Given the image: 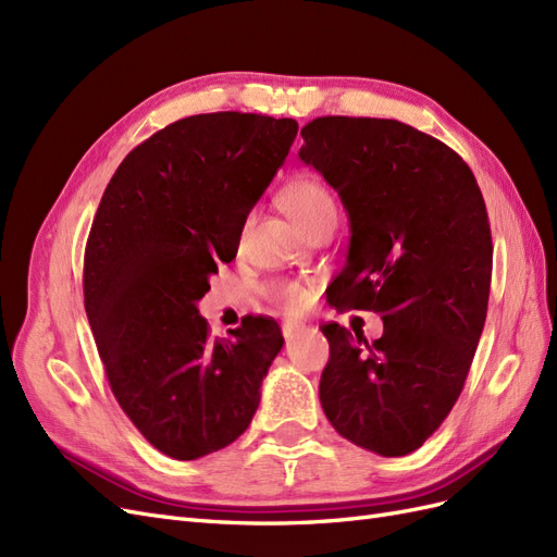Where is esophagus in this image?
Here are the masks:
<instances>
[{"label": "esophagus", "instance_id": "esophagus-1", "mask_svg": "<svg viewBox=\"0 0 557 557\" xmlns=\"http://www.w3.org/2000/svg\"><path fill=\"white\" fill-rule=\"evenodd\" d=\"M281 330H283V336H295L299 330H301V325L299 323H293V320H283V325H281Z\"/></svg>", "mask_w": 557, "mask_h": 557}]
</instances>
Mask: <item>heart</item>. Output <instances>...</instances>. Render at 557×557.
<instances>
[{"instance_id":"b5f03b06","label":"heart","mask_w":557,"mask_h":557,"mask_svg":"<svg viewBox=\"0 0 557 557\" xmlns=\"http://www.w3.org/2000/svg\"><path fill=\"white\" fill-rule=\"evenodd\" d=\"M281 205L288 211L301 230H309L311 225L320 223L323 218L336 215V201L330 193L327 185L315 176H297L283 185L281 190ZM250 227V218L244 221L242 234H246ZM267 297L276 301L281 309L288 313H299L309 307V288L305 283L297 281H274L264 288Z\"/></svg>"}]
</instances>
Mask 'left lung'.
Returning <instances> with one entry per match:
<instances>
[{
  "instance_id": "obj_1",
  "label": "left lung",
  "mask_w": 557,
  "mask_h": 557,
  "mask_svg": "<svg viewBox=\"0 0 557 557\" xmlns=\"http://www.w3.org/2000/svg\"><path fill=\"white\" fill-rule=\"evenodd\" d=\"M301 139L299 160L339 193L350 223L332 305L383 318L372 344L320 327V404L344 440L399 458L444 423L474 360L493 276L485 201L455 150L399 121L325 115Z\"/></svg>"
}]
</instances>
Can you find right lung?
<instances>
[{"instance_id":"right-lung-1","label":"right lung","mask_w":557,"mask_h":557,"mask_svg":"<svg viewBox=\"0 0 557 557\" xmlns=\"http://www.w3.org/2000/svg\"><path fill=\"white\" fill-rule=\"evenodd\" d=\"M297 129L293 117L239 111L183 117L129 150L97 207L83 262L95 344L121 409L174 460L239 440L283 348L262 315L211 342L197 301L237 258Z\"/></svg>"}]
</instances>
